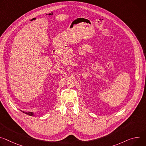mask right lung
<instances>
[{
	"label": "right lung",
	"mask_w": 146,
	"mask_h": 146,
	"mask_svg": "<svg viewBox=\"0 0 146 146\" xmlns=\"http://www.w3.org/2000/svg\"><path fill=\"white\" fill-rule=\"evenodd\" d=\"M23 113H25V114H27V115H30V116H34V113H33V112H24V111H22Z\"/></svg>",
	"instance_id": "right-lung-1"
}]
</instances>
